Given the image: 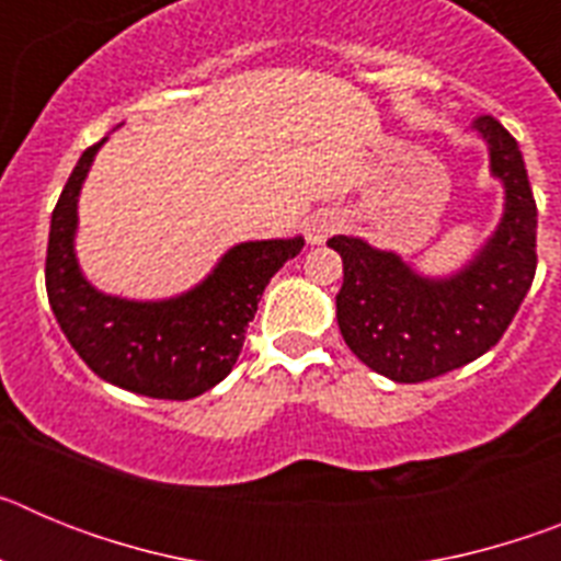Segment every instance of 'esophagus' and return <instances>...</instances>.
<instances>
[{
  "label": "esophagus",
  "mask_w": 561,
  "mask_h": 561,
  "mask_svg": "<svg viewBox=\"0 0 561 561\" xmlns=\"http://www.w3.org/2000/svg\"><path fill=\"white\" fill-rule=\"evenodd\" d=\"M342 227V216L336 210H317L314 216H309L306 221V238L309 244H323L325 238L334 236Z\"/></svg>",
  "instance_id": "34e87169"
}]
</instances>
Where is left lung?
Listing matches in <instances>:
<instances>
[{"mask_svg":"<svg viewBox=\"0 0 561 561\" xmlns=\"http://www.w3.org/2000/svg\"><path fill=\"white\" fill-rule=\"evenodd\" d=\"M474 128L489 142L505 207L494 236L463 270L424 277L362 238L329 241L342 257V340L370 370L404 385L463 368L497 345L537 272V202L517 140L492 114H480Z\"/></svg>","mask_w":561,"mask_h":561,"instance_id":"left-lung-1","label":"left lung"}]
</instances>
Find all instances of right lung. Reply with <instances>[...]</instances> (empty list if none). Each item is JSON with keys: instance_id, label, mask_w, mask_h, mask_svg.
I'll list each match as a JSON object with an SVG mask.
<instances>
[{"instance_id": "add662e5", "label": "right lung", "mask_w": 561, "mask_h": 561, "mask_svg": "<svg viewBox=\"0 0 561 561\" xmlns=\"http://www.w3.org/2000/svg\"><path fill=\"white\" fill-rule=\"evenodd\" d=\"M69 173L49 221L47 297L69 345L101 379L151 399L185 401L216 388L232 370L270 277L304 250V238L244 241L196 289L140 304L98 291L76 261L78 193L98 148Z\"/></svg>"}]
</instances>
